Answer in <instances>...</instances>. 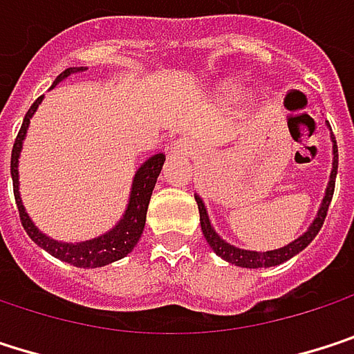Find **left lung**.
I'll use <instances>...</instances> for the list:
<instances>
[{
    "label": "left lung",
    "instance_id": "1",
    "mask_svg": "<svg viewBox=\"0 0 354 354\" xmlns=\"http://www.w3.org/2000/svg\"><path fill=\"white\" fill-rule=\"evenodd\" d=\"M334 142V162H332V175H330V183H328V189H326V198L322 202V208L315 216V221L311 223V227L307 229V233H303L299 239H295L292 243L280 248V250H274V252H248V250H239V248H233L229 243H225L216 231L212 229L210 221H208V214H206V208H204V202L196 196V202H198V210H200V227H202V233L208 241V245L212 248V252L216 256H221L223 260H227L229 264L241 266V268H270V266H278L286 260H290L292 256H297L299 252H303L313 239L315 235L319 233L324 221H326V214H328V206L332 202V196H334V183H336V171H338V146H336V138H332Z\"/></svg>",
    "mask_w": 354,
    "mask_h": 354
}]
</instances>
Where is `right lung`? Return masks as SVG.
<instances>
[{
    "label": "right lung",
    "instance_id": "1",
    "mask_svg": "<svg viewBox=\"0 0 354 354\" xmlns=\"http://www.w3.org/2000/svg\"><path fill=\"white\" fill-rule=\"evenodd\" d=\"M72 72H82V68L78 70H72L68 68L66 72H62L55 80L62 82L64 78H68ZM43 96H39L32 106L28 109L24 121H22V127L14 140V148H12V160H10V171H12V181H14V198H16V206H18V214H20V223L26 231V235L39 245L43 248L45 252H49L51 256L59 258L62 262H68V264L76 266V268H98V266H106L111 262H117L121 258H125L133 248L136 243L140 241L142 237V231H144V223H146V212H148V204H150V196H152V189H154V183H156V177L162 169V162H165V154H154L150 156L136 173L133 177V185H131V196H129V204H127V210L123 214V218L119 221V225L109 231L106 235L98 237V239H92V241H84V243H59V241H53L49 239L47 235H43L35 225L32 221L28 218V214L24 212V206H22V200H20V194H18V156H20V148H22V140L26 136V127L30 123V117L32 113L37 111L39 102H41Z\"/></svg>",
    "mask_w": 354,
    "mask_h": 354
}]
</instances>
